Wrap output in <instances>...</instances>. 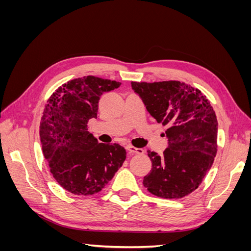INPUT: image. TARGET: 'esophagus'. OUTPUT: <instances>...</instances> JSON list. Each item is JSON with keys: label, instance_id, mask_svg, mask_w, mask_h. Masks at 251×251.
<instances>
[{"label": "esophagus", "instance_id": "obj_1", "mask_svg": "<svg viewBox=\"0 0 251 251\" xmlns=\"http://www.w3.org/2000/svg\"><path fill=\"white\" fill-rule=\"evenodd\" d=\"M126 150L128 151V153H131V154L140 155V154H143V153H144V151H143L142 149H137V148H135V147H133V146H127V147H126Z\"/></svg>", "mask_w": 251, "mask_h": 251}]
</instances>
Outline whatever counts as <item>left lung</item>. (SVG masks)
I'll return each instance as SVG.
<instances>
[{"instance_id": "1", "label": "left lung", "mask_w": 251, "mask_h": 251, "mask_svg": "<svg viewBox=\"0 0 251 251\" xmlns=\"http://www.w3.org/2000/svg\"><path fill=\"white\" fill-rule=\"evenodd\" d=\"M157 123L168 126L169 147L160 156L148 151L151 170L143 178L148 191L164 199H179L196 191L217 154L218 121L199 89L178 80L131 82Z\"/></svg>"}]
</instances>
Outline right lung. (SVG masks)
I'll return each mask as SVG.
<instances>
[{
    "label": "right lung",
    "mask_w": 251,
    "mask_h": 251,
    "mask_svg": "<svg viewBox=\"0 0 251 251\" xmlns=\"http://www.w3.org/2000/svg\"><path fill=\"white\" fill-rule=\"evenodd\" d=\"M119 86L92 75L75 78L57 88L45 105L40 125L43 154L53 178L74 195L100 193L126 160L125 148L100 143L88 132L101 94Z\"/></svg>",
    "instance_id": "add662e5"
}]
</instances>
